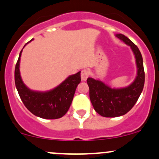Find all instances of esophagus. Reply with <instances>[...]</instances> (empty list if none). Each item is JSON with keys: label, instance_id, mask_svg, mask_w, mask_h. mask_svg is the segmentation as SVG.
I'll list each match as a JSON object with an SVG mask.
<instances>
[{"label": "esophagus", "instance_id": "obj_1", "mask_svg": "<svg viewBox=\"0 0 159 159\" xmlns=\"http://www.w3.org/2000/svg\"><path fill=\"white\" fill-rule=\"evenodd\" d=\"M90 75V73H89L88 71H87L86 69H83L81 72V78L83 81H85L88 78Z\"/></svg>", "mask_w": 159, "mask_h": 159}]
</instances>
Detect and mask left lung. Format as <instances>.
I'll return each instance as SVG.
<instances>
[{"label":"left lung","instance_id":"8db88e82","mask_svg":"<svg viewBox=\"0 0 159 159\" xmlns=\"http://www.w3.org/2000/svg\"><path fill=\"white\" fill-rule=\"evenodd\" d=\"M116 36L132 50L137 71L134 81L125 88H111L99 79L88 78L92 105L98 114L106 118L121 116L128 112L139 99L145 82L143 62L138 48L124 34H116Z\"/></svg>","mask_w":159,"mask_h":159}]
</instances>
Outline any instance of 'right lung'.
Instances as JSON below:
<instances>
[{"instance_id": "1", "label": "right lung", "mask_w": 159, "mask_h": 159, "mask_svg": "<svg viewBox=\"0 0 159 159\" xmlns=\"http://www.w3.org/2000/svg\"><path fill=\"white\" fill-rule=\"evenodd\" d=\"M33 40L32 38L29 42ZM22 52V50L20 51L15 68V84L22 102L33 115L41 118L57 119L62 118L69 110L77 86L81 82V71L69 75L52 90L48 91L32 90L26 86L21 78L20 66Z\"/></svg>"}]
</instances>
